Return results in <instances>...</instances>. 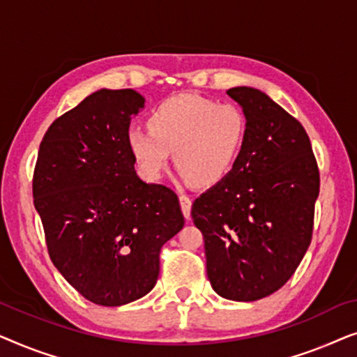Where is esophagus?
I'll list each match as a JSON object with an SVG mask.
<instances>
[{
	"instance_id": "obj_1",
	"label": "esophagus",
	"mask_w": 357,
	"mask_h": 357,
	"mask_svg": "<svg viewBox=\"0 0 357 357\" xmlns=\"http://www.w3.org/2000/svg\"><path fill=\"white\" fill-rule=\"evenodd\" d=\"M178 199H180V208H182L183 216L190 219V216H192V199H190L187 195H180Z\"/></svg>"
}]
</instances>
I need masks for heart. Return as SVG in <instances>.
I'll return each instance as SVG.
<instances>
[{
    "instance_id": "heart-1",
    "label": "heart",
    "mask_w": 357,
    "mask_h": 357,
    "mask_svg": "<svg viewBox=\"0 0 357 357\" xmlns=\"http://www.w3.org/2000/svg\"><path fill=\"white\" fill-rule=\"evenodd\" d=\"M149 130L131 128L126 143L141 174L158 180L174 162L198 187H213L236 165L247 133L245 115L237 105L206 97L180 94L155 107Z\"/></svg>"
}]
</instances>
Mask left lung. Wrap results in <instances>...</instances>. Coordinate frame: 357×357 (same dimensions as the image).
<instances>
[{"instance_id": "left-lung-1", "label": "left lung", "mask_w": 357, "mask_h": 357, "mask_svg": "<svg viewBox=\"0 0 357 357\" xmlns=\"http://www.w3.org/2000/svg\"><path fill=\"white\" fill-rule=\"evenodd\" d=\"M227 96L245 115V141L227 177L195 199L192 218L213 289L252 302L284 286L304 258L320 175L294 116L253 87H232Z\"/></svg>"}]
</instances>
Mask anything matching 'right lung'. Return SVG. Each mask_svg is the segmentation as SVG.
I'll use <instances>...</instances> for the list:
<instances>
[{
    "label": "right lung",
    "mask_w": 357,
    "mask_h": 357,
    "mask_svg": "<svg viewBox=\"0 0 357 357\" xmlns=\"http://www.w3.org/2000/svg\"><path fill=\"white\" fill-rule=\"evenodd\" d=\"M144 107L133 89H100L56 119L33 170V204L53 265L87 301L119 307L148 294L159 253L185 219L177 195L146 183L126 143Z\"/></svg>",
    "instance_id": "add662e5"
}]
</instances>
